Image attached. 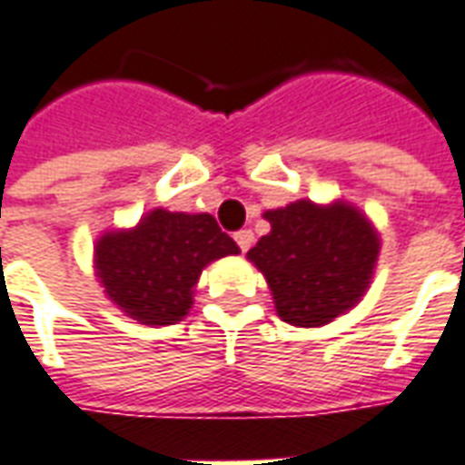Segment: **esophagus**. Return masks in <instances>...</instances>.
<instances>
[{
    "instance_id": "34e87169",
    "label": "esophagus",
    "mask_w": 465,
    "mask_h": 465,
    "mask_svg": "<svg viewBox=\"0 0 465 465\" xmlns=\"http://www.w3.org/2000/svg\"><path fill=\"white\" fill-rule=\"evenodd\" d=\"M233 239H236V243H239V249H242V252H249L253 243V232L252 229H242V232L233 233Z\"/></svg>"
}]
</instances>
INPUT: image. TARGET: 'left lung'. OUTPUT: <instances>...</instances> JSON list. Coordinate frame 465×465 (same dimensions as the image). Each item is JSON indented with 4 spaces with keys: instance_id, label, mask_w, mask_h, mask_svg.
Returning <instances> with one entry per match:
<instances>
[{
    "instance_id": "8db88e82",
    "label": "left lung",
    "mask_w": 465,
    "mask_h": 465,
    "mask_svg": "<svg viewBox=\"0 0 465 465\" xmlns=\"http://www.w3.org/2000/svg\"><path fill=\"white\" fill-rule=\"evenodd\" d=\"M272 232L249 259L266 276L276 312L293 326H323L359 302L379 256L366 216L346 203H289L266 212Z\"/></svg>"
}]
</instances>
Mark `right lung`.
<instances>
[{
	"instance_id": "1",
	"label": "right lung",
	"mask_w": 465,
	"mask_h": 465,
	"mask_svg": "<svg viewBox=\"0 0 465 465\" xmlns=\"http://www.w3.org/2000/svg\"><path fill=\"white\" fill-rule=\"evenodd\" d=\"M239 253L212 213L156 209L132 232L106 233L96 243V272L106 296L126 316L149 326L182 322L206 263Z\"/></svg>"
}]
</instances>
